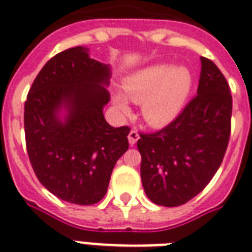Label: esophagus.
I'll list each match as a JSON object with an SVG mask.
<instances>
[{"label": "esophagus", "instance_id": "1", "mask_svg": "<svg viewBox=\"0 0 252 252\" xmlns=\"http://www.w3.org/2000/svg\"><path fill=\"white\" fill-rule=\"evenodd\" d=\"M140 138V136H138L137 130H130L129 134H128V141H129V145L133 146L136 142H137V140Z\"/></svg>", "mask_w": 252, "mask_h": 252}]
</instances>
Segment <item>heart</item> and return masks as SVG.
<instances>
[{
  "label": "heart",
  "instance_id": "obj_1",
  "mask_svg": "<svg viewBox=\"0 0 252 252\" xmlns=\"http://www.w3.org/2000/svg\"><path fill=\"white\" fill-rule=\"evenodd\" d=\"M192 87V76L184 66L153 65L129 76L123 84L129 100L142 104V118L149 126L161 128L174 122L183 111ZM115 108L122 115H129L126 99L114 96Z\"/></svg>",
  "mask_w": 252,
  "mask_h": 252
}]
</instances>
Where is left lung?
I'll list each match as a JSON object with an SVG mask.
<instances>
[{
  "label": "left lung",
  "mask_w": 252,
  "mask_h": 252,
  "mask_svg": "<svg viewBox=\"0 0 252 252\" xmlns=\"http://www.w3.org/2000/svg\"><path fill=\"white\" fill-rule=\"evenodd\" d=\"M201 60L197 95L178 118L156 133H141V180L154 204L178 207L211 182L230 137V89L213 61Z\"/></svg>",
  "instance_id": "1"
}]
</instances>
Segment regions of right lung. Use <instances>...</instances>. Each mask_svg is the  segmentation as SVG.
I'll return each instance as SVG.
<instances>
[{
    "mask_svg": "<svg viewBox=\"0 0 252 252\" xmlns=\"http://www.w3.org/2000/svg\"><path fill=\"white\" fill-rule=\"evenodd\" d=\"M110 78V65L90 59L87 48L65 49L43 66L25 102L31 166L39 182L68 203L100 201L129 146V126L114 128L103 115Z\"/></svg>",
    "mask_w": 252,
    "mask_h": 252,
    "instance_id": "obj_1",
    "label": "right lung"
}]
</instances>
